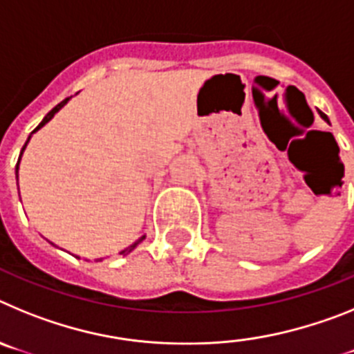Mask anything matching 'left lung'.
Here are the masks:
<instances>
[{"mask_svg":"<svg viewBox=\"0 0 354 354\" xmlns=\"http://www.w3.org/2000/svg\"><path fill=\"white\" fill-rule=\"evenodd\" d=\"M319 115H321V118H323L324 122H328V124H330V120H328V117H326V115L323 113V111H319Z\"/></svg>","mask_w":354,"mask_h":354,"instance_id":"8db88e82","label":"left lung"}]
</instances>
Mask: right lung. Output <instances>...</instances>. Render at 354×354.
I'll list each match as a JSON object with an SVG mask.
<instances>
[{"label": "right lung", "instance_id": "1", "mask_svg": "<svg viewBox=\"0 0 354 354\" xmlns=\"http://www.w3.org/2000/svg\"><path fill=\"white\" fill-rule=\"evenodd\" d=\"M68 101H71V97H67V99H65V101H62V102H60V104H58V106H55V108H53V109H51V111H49V113H48V115H46V117H44V120H42V122H40L39 126H37V127H35V129L31 131V134H35V133H37V131H39V129H42V127H44V126H46V124H48V122H49V120H51V118H53V117H55V115H56V113H58V111H60V109H62V108H64V106H65V104H67V102H68ZM31 134H30V136H28L26 143H24L23 150H21V156H19L17 167H15V177H17V189H19V162H21V158H23V152H24V149H26L28 142H30V138H31ZM143 239H145V236H143V237H140V239H138V241H134L133 245H129V246H127V248H124V250H122V252H120V255H127V253H131V252H133V250H134V248H136V246H138V245H140V243H142V241H143ZM51 245H53V243H51ZM77 259H80V257H77ZM97 261H102V259H97Z\"/></svg>", "mask_w": 354, "mask_h": 354}]
</instances>
